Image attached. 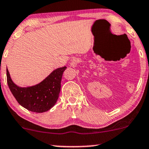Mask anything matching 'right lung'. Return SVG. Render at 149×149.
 I'll return each mask as SVG.
<instances>
[{"label":"right lung","mask_w":149,"mask_h":149,"mask_svg":"<svg viewBox=\"0 0 149 149\" xmlns=\"http://www.w3.org/2000/svg\"><path fill=\"white\" fill-rule=\"evenodd\" d=\"M66 67L54 70L47 78L33 87H19L12 82L7 69V82L12 94L21 106L34 112H44L54 106L58 99L61 80Z\"/></svg>","instance_id":"right-lung-1"}]
</instances>
